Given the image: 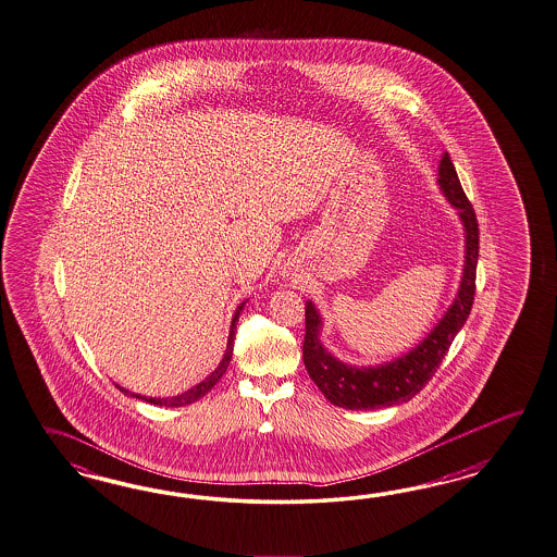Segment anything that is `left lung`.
I'll list each match as a JSON object with an SVG mask.
<instances>
[{
	"instance_id": "8db88e82",
	"label": "left lung",
	"mask_w": 557,
	"mask_h": 557,
	"mask_svg": "<svg viewBox=\"0 0 557 557\" xmlns=\"http://www.w3.org/2000/svg\"><path fill=\"white\" fill-rule=\"evenodd\" d=\"M438 186L446 200L458 210V218L465 226V269L462 281L458 286L457 299L448 307L438 325L418 343L408 354L373 368L347 366L337 357L331 356L319 339L321 333V314L313 302H305V343H302V361L314 385L323 396L347 410H375L398 406L410 399L429 384L432 375L443 363L458 331L467 323L474 300V278H476V260H479V222L472 210V203L462 191L458 182L457 170L450 156L444 153L438 165Z\"/></svg>"
}]
</instances>
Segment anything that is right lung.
Here are the masks:
<instances>
[{
    "label": "right lung",
    "instance_id": "add662e5",
    "mask_svg": "<svg viewBox=\"0 0 557 557\" xmlns=\"http://www.w3.org/2000/svg\"><path fill=\"white\" fill-rule=\"evenodd\" d=\"M246 302H243L238 309H236V313H234V319H232V325H230V335H228V345H226V354L222 357V361H220V366L215 368L203 382H200L198 385H194L191 389H187L184 394H180V396H173V398H147V396H141V394H131L128 389L125 387H121V385H116L125 396H131V398H139L144 399V401H149V404H156V406H168V408H180V406H186V404H191V401H198V399L203 398L212 387H214L218 382H220V377L226 373L230 366V359H232V351H234V329H236V321H238V317H240V311H243V307Z\"/></svg>",
    "mask_w": 557,
    "mask_h": 557
}]
</instances>
